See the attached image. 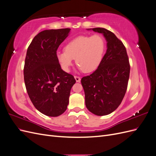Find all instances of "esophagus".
Masks as SVG:
<instances>
[{
    "mask_svg": "<svg viewBox=\"0 0 156 156\" xmlns=\"http://www.w3.org/2000/svg\"><path fill=\"white\" fill-rule=\"evenodd\" d=\"M75 81H76V82L79 83L80 81H81V77H79L78 76H75Z\"/></svg>",
    "mask_w": 156,
    "mask_h": 156,
    "instance_id": "obj_1",
    "label": "esophagus"
}]
</instances>
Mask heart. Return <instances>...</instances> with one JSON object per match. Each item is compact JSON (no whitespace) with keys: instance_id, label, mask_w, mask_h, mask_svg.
Instances as JSON below:
<instances>
[{"instance_id":"obj_1","label":"heart","mask_w":156,"mask_h":156,"mask_svg":"<svg viewBox=\"0 0 156 156\" xmlns=\"http://www.w3.org/2000/svg\"><path fill=\"white\" fill-rule=\"evenodd\" d=\"M105 49V41L100 35L81 36L71 41L65 51L56 53V58L62 68L69 72L75 58L78 69L91 72L100 64Z\"/></svg>"}]
</instances>
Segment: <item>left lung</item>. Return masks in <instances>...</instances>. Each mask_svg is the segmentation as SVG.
<instances>
[{
    "instance_id": "8db88e82",
    "label": "left lung",
    "mask_w": 156,
    "mask_h": 156,
    "mask_svg": "<svg viewBox=\"0 0 156 156\" xmlns=\"http://www.w3.org/2000/svg\"><path fill=\"white\" fill-rule=\"evenodd\" d=\"M101 33L107 41V51L98 69L81 79L89 111L105 116L115 111L125 96L130 66L123 43L114 33L103 28L88 29Z\"/></svg>"
}]
</instances>
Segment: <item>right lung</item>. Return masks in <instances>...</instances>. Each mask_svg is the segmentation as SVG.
Here are the masks:
<instances>
[{"label":"right lung","mask_w":156,"mask_h":156,"mask_svg":"<svg viewBox=\"0 0 156 156\" xmlns=\"http://www.w3.org/2000/svg\"><path fill=\"white\" fill-rule=\"evenodd\" d=\"M70 30L41 31L27 51L24 80L28 95L36 109L48 116H58L66 111L71 88L76 82L73 75L61 69L56 58V51Z\"/></svg>","instance_id":"1"}]
</instances>
